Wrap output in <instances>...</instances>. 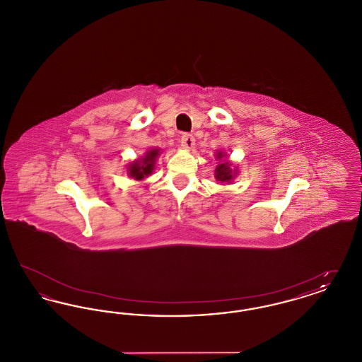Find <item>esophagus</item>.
Returning a JSON list of instances; mask_svg holds the SVG:
<instances>
[{
  "label": "esophagus",
  "instance_id": "obj_1",
  "mask_svg": "<svg viewBox=\"0 0 362 362\" xmlns=\"http://www.w3.org/2000/svg\"><path fill=\"white\" fill-rule=\"evenodd\" d=\"M180 145L183 146V149H191L195 145V138L191 134H183L180 138Z\"/></svg>",
  "mask_w": 362,
  "mask_h": 362
}]
</instances>
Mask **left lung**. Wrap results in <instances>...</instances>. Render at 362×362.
Masks as SVG:
<instances>
[{"mask_svg": "<svg viewBox=\"0 0 362 362\" xmlns=\"http://www.w3.org/2000/svg\"><path fill=\"white\" fill-rule=\"evenodd\" d=\"M216 158L218 161H221L216 170H214V177L217 182L221 183H229L232 185L233 179L238 176L239 173V168L236 165H233V163H230L229 160H226V153L224 152H217L216 153Z\"/></svg>", "mask_w": 362, "mask_h": 362, "instance_id": "8db88e82", "label": "left lung"}]
</instances>
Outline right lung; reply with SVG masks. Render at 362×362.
I'll list each match as a JSON object with an SVG mask.
<instances>
[{"instance_id": "obj_1", "label": "right lung", "mask_w": 362, "mask_h": 362, "mask_svg": "<svg viewBox=\"0 0 362 362\" xmlns=\"http://www.w3.org/2000/svg\"><path fill=\"white\" fill-rule=\"evenodd\" d=\"M160 152L161 149L158 148L149 149L148 152H145V155L142 156V158H136L134 161L129 163L127 175L137 182H141L145 177L151 176L155 171L156 160L160 156Z\"/></svg>"}]
</instances>
